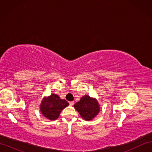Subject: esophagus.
Instances as JSON below:
<instances>
[{"label":"esophagus","mask_w":152,"mask_h":152,"mask_svg":"<svg viewBox=\"0 0 152 152\" xmlns=\"http://www.w3.org/2000/svg\"><path fill=\"white\" fill-rule=\"evenodd\" d=\"M69 104H70V105H71V106L74 105V101H70V102H69Z\"/></svg>","instance_id":"1"}]
</instances>
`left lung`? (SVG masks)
<instances>
[{
	"instance_id": "obj_1",
	"label": "left lung",
	"mask_w": 152,
	"mask_h": 152,
	"mask_svg": "<svg viewBox=\"0 0 152 152\" xmlns=\"http://www.w3.org/2000/svg\"><path fill=\"white\" fill-rule=\"evenodd\" d=\"M74 107L85 120H91L99 112V105L95 99L88 95L82 96L80 101L74 105Z\"/></svg>"
}]
</instances>
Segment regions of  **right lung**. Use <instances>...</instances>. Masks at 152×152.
I'll list each match as a JSON object with an SVG mask.
<instances>
[{
    "mask_svg": "<svg viewBox=\"0 0 152 152\" xmlns=\"http://www.w3.org/2000/svg\"><path fill=\"white\" fill-rule=\"evenodd\" d=\"M69 105L64 99H61L56 94L51 95L45 98L40 105V111L44 116L50 120H56L58 118L63 109Z\"/></svg>",
    "mask_w": 152,
    "mask_h": 152,
    "instance_id": "add662e5",
    "label": "right lung"
}]
</instances>
